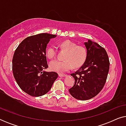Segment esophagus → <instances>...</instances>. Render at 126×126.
I'll return each mask as SVG.
<instances>
[{"mask_svg":"<svg viewBox=\"0 0 126 126\" xmlns=\"http://www.w3.org/2000/svg\"><path fill=\"white\" fill-rule=\"evenodd\" d=\"M58 76H59V77H63L68 76V75H63V74H61V73L58 74Z\"/></svg>","mask_w":126,"mask_h":126,"instance_id":"1","label":"esophagus"}]
</instances>
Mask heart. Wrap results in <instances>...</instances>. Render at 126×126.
I'll use <instances>...</instances> for the list:
<instances>
[{"instance_id": "b5f03b06", "label": "heart", "mask_w": 126, "mask_h": 126, "mask_svg": "<svg viewBox=\"0 0 126 126\" xmlns=\"http://www.w3.org/2000/svg\"><path fill=\"white\" fill-rule=\"evenodd\" d=\"M60 49L66 51L63 56V61L55 60L49 63L50 69L52 71L59 73L67 72L72 69L73 66L79 68L85 63L87 57V51L82 45H77L76 43L69 40L63 41L58 44ZM57 49L54 45H51L46 49V55L50 59L56 57Z\"/></svg>"}]
</instances>
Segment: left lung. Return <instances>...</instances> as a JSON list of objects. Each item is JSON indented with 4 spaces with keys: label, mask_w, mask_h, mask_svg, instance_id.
I'll return each mask as SVG.
<instances>
[{
    "label": "left lung",
    "mask_w": 126,
    "mask_h": 126,
    "mask_svg": "<svg viewBox=\"0 0 126 126\" xmlns=\"http://www.w3.org/2000/svg\"><path fill=\"white\" fill-rule=\"evenodd\" d=\"M84 44L87 59L79 70L70 75L75 82L69 90L73 97L80 100L92 99L102 90L110 69L109 58L104 47L91 40Z\"/></svg>",
    "instance_id": "left-lung-1"
}]
</instances>
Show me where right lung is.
I'll use <instances>...</instances> for the list:
<instances>
[{"label": "right lung", "instance_id": "add662e5", "mask_svg": "<svg viewBox=\"0 0 126 126\" xmlns=\"http://www.w3.org/2000/svg\"><path fill=\"white\" fill-rule=\"evenodd\" d=\"M56 35L42 33L25 38L15 50L13 58L14 77L20 89L39 97L49 92L57 79L56 72L43 71L48 68L46 49Z\"/></svg>", "mask_w": 126, "mask_h": 126}]
</instances>
